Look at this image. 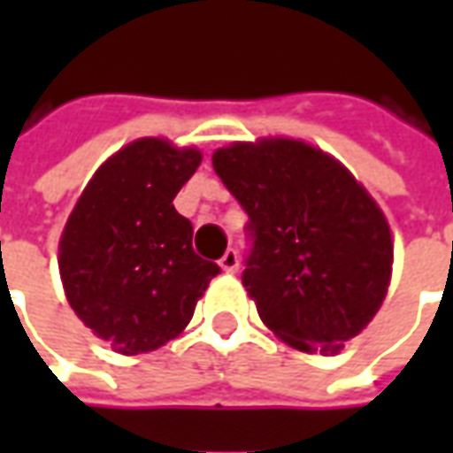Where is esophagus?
<instances>
[{
    "mask_svg": "<svg viewBox=\"0 0 453 453\" xmlns=\"http://www.w3.org/2000/svg\"><path fill=\"white\" fill-rule=\"evenodd\" d=\"M218 265H220V269H223V272H227V274H235L237 266H240V257H237L235 250L230 247L226 255L220 257V262H218Z\"/></svg>",
    "mask_w": 453,
    "mask_h": 453,
    "instance_id": "obj_1",
    "label": "esophagus"
}]
</instances>
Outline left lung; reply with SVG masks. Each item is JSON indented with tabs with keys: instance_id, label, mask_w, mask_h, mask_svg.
Here are the masks:
<instances>
[{
	"instance_id": "1",
	"label": "left lung",
	"mask_w": 453,
	"mask_h": 453,
	"mask_svg": "<svg viewBox=\"0 0 453 453\" xmlns=\"http://www.w3.org/2000/svg\"><path fill=\"white\" fill-rule=\"evenodd\" d=\"M213 169L250 218L242 284L262 323L294 349L340 351L388 291L393 240L379 203L303 140L233 142Z\"/></svg>"
}]
</instances>
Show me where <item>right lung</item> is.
Listing matches in <instances>:
<instances>
[{"mask_svg":"<svg viewBox=\"0 0 453 453\" xmlns=\"http://www.w3.org/2000/svg\"><path fill=\"white\" fill-rule=\"evenodd\" d=\"M201 165L196 148L130 142L96 169L60 237V276L77 318L133 357L174 340L220 274L194 252L174 196Z\"/></svg>","mask_w":453,"mask_h":453,"instance_id":"1","label":"right lung"}]
</instances>
